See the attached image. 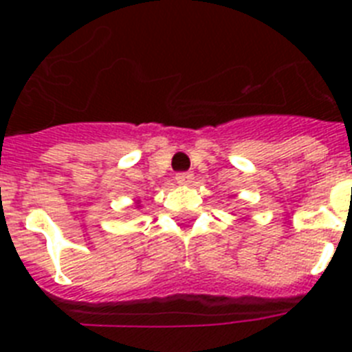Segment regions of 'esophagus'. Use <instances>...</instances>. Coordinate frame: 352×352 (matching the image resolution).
I'll list each match as a JSON object with an SVG mask.
<instances>
[{
    "mask_svg": "<svg viewBox=\"0 0 352 352\" xmlns=\"http://www.w3.org/2000/svg\"><path fill=\"white\" fill-rule=\"evenodd\" d=\"M192 179H194V174L192 173H178L176 174V182L179 185H190Z\"/></svg>",
    "mask_w": 352,
    "mask_h": 352,
    "instance_id": "1",
    "label": "esophagus"
}]
</instances>
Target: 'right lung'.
Wrapping results in <instances>:
<instances>
[{"instance_id":"right-lung-1","label":"right lung","mask_w":352,"mask_h":352,"mask_svg":"<svg viewBox=\"0 0 352 352\" xmlns=\"http://www.w3.org/2000/svg\"><path fill=\"white\" fill-rule=\"evenodd\" d=\"M138 204H139V203H138Z\"/></svg>"}]
</instances>
